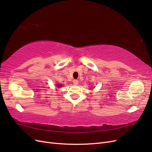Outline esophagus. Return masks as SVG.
Listing matches in <instances>:
<instances>
[{"instance_id": "34e87169", "label": "esophagus", "mask_w": 152, "mask_h": 152, "mask_svg": "<svg viewBox=\"0 0 152 152\" xmlns=\"http://www.w3.org/2000/svg\"><path fill=\"white\" fill-rule=\"evenodd\" d=\"M73 84H74V85L77 86V85H78V84H79V80H73Z\"/></svg>"}]
</instances>
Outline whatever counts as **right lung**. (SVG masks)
Here are the masks:
<instances>
[{
  "label": "right lung",
  "instance_id": "1",
  "mask_svg": "<svg viewBox=\"0 0 152 152\" xmlns=\"http://www.w3.org/2000/svg\"><path fill=\"white\" fill-rule=\"evenodd\" d=\"M56 86H57V87H58V88H59V87H61L62 84H57Z\"/></svg>",
  "mask_w": 152,
  "mask_h": 152
}]
</instances>
